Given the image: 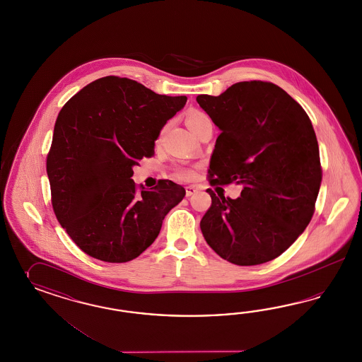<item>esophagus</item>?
I'll use <instances>...</instances> for the list:
<instances>
[{"label":"esophagus","instance_id":"34e87169","mask_svg":"<svg viewBox=\"0 0 362 362\" xmlns=\"http://www.w3.org/2000/svg\"><path fill=\"white\" fill-rule=\"evenodd\" d=\"M197 191V186H187L186 187V195L187 197H191V195H194L195 192Z\"/></svg>","mask_w":362,"mask_h":362}]
</instances>
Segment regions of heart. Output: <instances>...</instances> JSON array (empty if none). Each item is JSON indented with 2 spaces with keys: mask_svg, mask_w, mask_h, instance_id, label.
<instances>
[{
  "mask_svg": "<svg viewBox=\"0 0 362 362\" xmlns=\"http://www.w3.org/2000/svg\"><path fill=\"white\" fill-rule=\"evenodd\" d=\"M209 115L204 114L203 111H199V110H192L188 112V117H187V123L189 126V129L192 130L195 126H197L199 122L204 121L207 119ZM177 176L182 177V179H191L195 176V170L191 168V167H183L177 171Z\"/></svg>",
  "mask_w": 362,
  "mask_h": 362,
  "instance_id": "obj_1",
  "label": "heart"
}]
</instances>
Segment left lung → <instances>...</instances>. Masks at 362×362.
<instances>
[{"label":"left lung","instance_id":"obj_1","mask_svg":"<svg viewBox=\"0 0 362 362\" xmlns=\"http://www.w3.org/2000/svg\"><path fill=\"white\" fill-rule=\"evenodd\" d=\"M197 100L221 132L209 162V185H243L238 199L207 189L212 203L200 221L203 236L230 263L271 262L296 241L315 214L322 170L312 122L271 82H239L219 97L202 94Z\"/></svg>","mask_w":362,"mask_h":362}]
</instances>
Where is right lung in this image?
Instances as JSON below:
<instances>
[{
  "label": "right lung",
  "instance_id": "obj_1",
  "mask_svg": "<svg viewBox=\"0 0 362 362\" xmlns=\"http://www.w3.org/2000/svg\"><path fill=\"white\" fill-rule=\"evenodd\" d=\"M186 102L109 76L79 90L59 111L46 159L52 206L88 256L106 263L138 257L186 195L171 180L147 191L132 179V167L153 156L160 130Z\"/></svg>",
  "mask_w": 362,
  "mask_h": 362
}]
</instances>
